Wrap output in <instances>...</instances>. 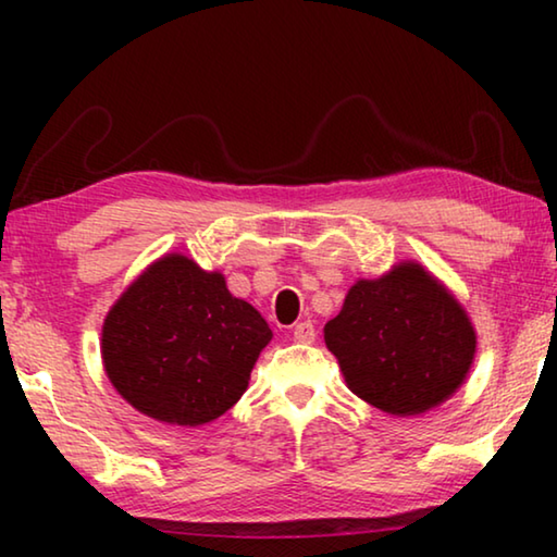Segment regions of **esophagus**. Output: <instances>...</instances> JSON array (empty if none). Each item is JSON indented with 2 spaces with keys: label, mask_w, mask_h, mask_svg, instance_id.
Here are the masks:
<instances>
[{
  "label": "esophagus",
  "mask_w": 557,
  "mask_h": 557,
  "mask_svg": "<svg viewBox=\"0 0 557 557\" xmlns=\"http://www.w3.org/2000/svg\"><path fill=\"white\" fill-rule=\"evenodd\" d=\"M314 326H312V322H299L297 326H295V338L297 342H314Z\"/></svg>",
  "instance_id": "34e87169"
}]
</instances>
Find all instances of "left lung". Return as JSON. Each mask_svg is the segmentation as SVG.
Returning a JSON list of instances; mask_svg holds the SVG:
<instances>
[{"mask_svg": "<svg viewBox=\"0 0 557 557\" xmlns=\"http://www.w3.org/2000/svg\"><path fill=\"white\" fill-rule=\"evenodd\" d=\"M272 332L221 272L182 252L159 258L122 292L102 324V363L132 408L172 425H203L248 391Z\"/></svg>", "mask_w": 557, "mask_h": 557, "instance_id": "1", "label": "left lung"}]
</instances>
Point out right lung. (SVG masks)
I'll return each mask as SVG.
<instances>
[{
  "mask_svg": "<svg viewBox=\"0 0 557 557\" xmlns=\"http://www.w3.org/2000/svg\"><path fill=\"white\" fill-rule=\"evenodd\" d=\"M324 342L348 388L400 418L445 403L476 354L465 309L412 260L379 280H358L324 326Z\"/></svg>",
  "mask_w": 557,
  "mask_h": 557,
  "instance_id": "right-lung-1",
  "label": "right lung"
}]
</instances>
